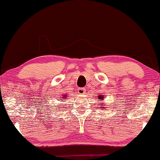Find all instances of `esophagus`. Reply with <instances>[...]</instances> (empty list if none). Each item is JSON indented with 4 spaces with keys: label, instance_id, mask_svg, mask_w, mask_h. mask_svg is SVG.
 I'll use <instances>...</instances> for the list:
<instances>
[{
    "label": "esophagus",
    "instance_id": "1",
    "mask_svg": "<svg viewBox=\"0 0 160 160\" xmlns=\"http://www.w3.org/2000/svg\"><path fill=\"white\" fill-rule=\"evenodd\" d=\"M85 91H86V89L85 88H79L78 89V92L80 94V95H83V94L85 93Z\"/></svg>",
    "mask_w": 160,
    "mask_h": 160
}]
</instances>
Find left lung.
Wrapping results in <instances>:
<instances>
[{
  "mask_svg": "<svg viewBox=\"0 0 160 160\" xmlns=\"http://www.w3.org/2000/svg\"><path fill=\"white\" fill-rule=\"evenodd\" d=\"M98 99H100V100H101L102 102L103 101V100H104V98H103V96H102V95H99V96H98ZM102 104H103V103H102ZM101 108H103L104 110H105V109H106V107H101Z\"/></svg>",
  "mask_w": 160,
  "mask_h": 160,
  "instance_id": "1",
  "label": "left lung"
}]
</instances>
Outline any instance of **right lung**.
<instances>
[{
  "instance_id": "1",
  "label": "right lung",
  "mask_w": 160,
  "mask_h": 160,
  "mask_svg": "<svg viewBox=\"0 0 160 160\" xmlns=\"http://www.w3.org/2000/svg\"><path fill=\"white\" fill-rule=\"evenodd\" d=\"M67 98V95H64L62 98H64V99H65V98Z\"/></svg>"
}]
</instances>
